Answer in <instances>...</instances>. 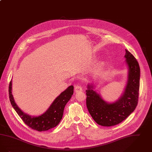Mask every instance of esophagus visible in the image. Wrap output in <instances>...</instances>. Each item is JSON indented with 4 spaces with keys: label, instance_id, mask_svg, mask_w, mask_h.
Instances as JSON below:
<instances>
[{
    "label": "esophagus",
    "instance_id": "1",
    "mask_svg": "<svg viewBox=\"0 0 152 152\" xmlns=\"http://www.w3.org/2000/svg\"><path fill=\"white\" fill-rule=\"evenodd\" d=\"M75 92H79V91H82V87L80 85H77L75 86Z\"/></svg>",
    "mask_w": 152,
    "mask_h": 152
}]
</instances>
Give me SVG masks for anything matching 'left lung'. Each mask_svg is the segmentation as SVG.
Instances as JSON below:
<instances>
[{
	"mask_svg": "<svg viewBox=\"0 0 152 152\" xmlns=\"http://www.w3.org/2000/svg\"><path fill=\"white\" fill-rule=\"evenodd\" d=\"M125 58L128 67L127 84L123 96L114 103L106 102L88 85L86 91V106L91 117L98 124L110 127L125 120L136 109L139 100L140 69L138 61L126 50Z\"/></svg>",
	"mask_w": 152,
	"mask_h": 152,
	"instance_id": "left-lung-1",
	"label": "left lung"
}]
</instances>
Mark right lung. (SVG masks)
<instances>
[{
	"label": "right lung",
	"instance_id": "right-lung-1",
	"mask_svg": "<svg viewBox=\"0 0 152 152\" xmlns=\"http://www.w3.org/2000/svg\"><path fill=\"white\" fill-rule=\"evenodd\" d=\"M12 81L9 85V97L12 107L28 127L38 131H45L56 127L61 121L64 109L73 94V86H69L56 98L49 109L38 116H31L23 113L15 103L12 94Z\"/></svg>",
	"mask_w": 152,
	"mask_h": 152
}]
</instances>
